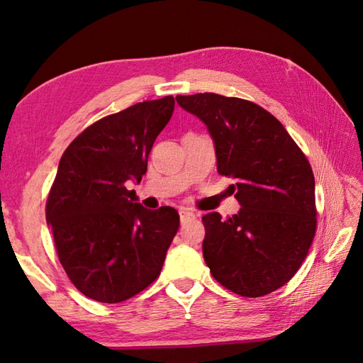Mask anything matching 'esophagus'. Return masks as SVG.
<instances>
[{
	"mask_svg": "<svg viewBox=\"0 0 363 363\" xmlns=\"http://www.w3.org/2000/svg\"><path fill=\"white\" fill-rule=\"evenodd\" d=\"M179 217H181V221H187V220L195 218L196 215H195L194 212H191V211L186 209V207H182V209L179 211Z\"/></svg>",
	"mask_w": 363,
	"mask_h": 363,
	"instance_id": "obj_1",
	"label": "esophagus"
}]
</instances>
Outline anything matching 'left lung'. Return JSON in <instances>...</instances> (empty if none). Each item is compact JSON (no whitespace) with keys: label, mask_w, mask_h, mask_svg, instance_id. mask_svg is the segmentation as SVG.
Wrapping results in <instances>:
<instances>
[{"label":"left lung","mask_w":363,"mask_h":363,"mask_svg":"<svg viewBox=\"0 0 363 363\" xmlns=\"http://www.w3.org/2000/svg\"><path fill=\"white\" fill-rule=\"evenodd\" d=\"M213 140L218 173L233 179L240 204L228 220L206 213L203 256L212 276L242 296L287 284L307 256L317 228L309 160L281 121L260 106L217 94L176 96Z\"/></svg>","instance_id":"1"}]
</instances>
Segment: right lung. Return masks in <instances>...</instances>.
Segmentation results:
<instances>
[{
    "instance_id": "add662e5",
    "label": "right lung",
    "mask_w": 363,
    "mask_h": 363,
    "mask_svg": "<svg viewBox=\"0 0 363 363\" xmlns=\"http://www.w3.org/2000/svg\"><path fill=\"white\" fill-rule=\"evenodd\" d=\"M174 98L137 103L89 126L65 150L46 201L59 260L82 295L121 303L156 281L179 228V213L138 204L152 143Z\"/></svg>"
}]
</instances>
